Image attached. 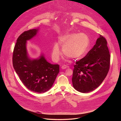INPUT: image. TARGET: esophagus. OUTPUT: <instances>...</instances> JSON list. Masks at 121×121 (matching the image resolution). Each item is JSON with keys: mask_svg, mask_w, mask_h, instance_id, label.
Here are the masks:
<instances>
[{"mask_svg": "<svg viewBox=\"0 0 121 121\" xmlns=\"http://www.w3.org/2000/svg\"><path fill=\"white\" fill-rule=\"evenodd\" d=\"M66 67H67V66L66 65H63L61 66L62 69H65V68H66Z\"/></svg>", "mask_w": 121, "mask_h": 121, "instance_id": "1", "label": "esophagus"}]
</instances>
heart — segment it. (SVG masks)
Instances as JSON below:
<instances>
[{
  "mask_svg": "<svg viewBox=\"0 0 121 121\" xmlns=\"http://www.w3.org/2000/svg\"><path fill=\"white\" fill-rule=\"evenodd\" d=\"M64 54L71 59H79L87 54L90 46V39L84 33L68 34L59 38ZM61 51L57 44H55L52 52V57L55 61H58Z\"/></svg>",
  "mask_w": 121,
  "mask_h": 121,
  "instance_id": "heart-1",
  "label": "heart"
}]
</instances>
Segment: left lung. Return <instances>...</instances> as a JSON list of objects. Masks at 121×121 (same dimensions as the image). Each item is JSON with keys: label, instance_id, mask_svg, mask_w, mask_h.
<instances>
[{"label": "left lung", "instance_id": "8db88e82", "mask_svg": "<svg viewBox=\"0 0 121 121\" xmlns=\"http://www.w3.org/2000/svg\"><path fill=\"white\" fill-rule=\"evenodd\" d=\"M110 66V54L106 39L101 35L84 57L76 62L72 81L82 93L94 91L106 78Z\"/></svg>", "mask_w": 121, "mask_h": 121}]
</instances>
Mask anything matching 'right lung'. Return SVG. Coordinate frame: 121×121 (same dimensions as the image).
<instances>
[{
	"label": "right lung",
	"instance_id": "right-lung-1",
	"mask_svg": "<svg viewBox=\"0 0 121 121\" xmlns=\"http://www.w3.org/2000/svg\"><path fill=\"white\" fill-rule=\"evenodd\" d=\"M37 29L24 31L17 40L12 56L13 66L20 80L29 90L38 93L48 91L59 72V65L48 63L43 56L30 59L26 49V41L37 34Z\"/></svg>",
	"mask_w": 121,
	"mask_h": 121
}]
</instances>
